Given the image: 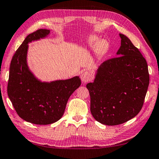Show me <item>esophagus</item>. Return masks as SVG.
Listing matches in <instances>:
<instances>
[{
    "instance_id": "34e87169",
    "label": "esophagus",
    "mask_w": 159,
    "mask_h": 159,
    "mask_svg": "<svg viewBox=\"0 0 159 159\" xmlns=\"http://www.w3.org/2000/svg\"><path fill=\"white\" fill-rule=\"evenodd\" d=\"M80 78H81L82 82L84 83H88L92 80L91 75H90V73L89 71H87V70H85V71L82 72Z\"/></svg>"
}]
</instances>
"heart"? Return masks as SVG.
<instances>
[{"label": "heart", "mask_w": 159, "mask_h": 159, "mask_svg": "<svg viewBox=\"0 0 159 159\" xmlns=\"http://www.w3.org/2000/svg\"><path fill=\"white\" fill-rule=\"evenodd\" d=\"M93 42H94V43H97L98 39H93ZM107 47V43L106 41H101V42H100L99 44H98V49H99L100 51H103V50L106 49Z\"/></svg>", "instance_id": "1"}]
</instances>
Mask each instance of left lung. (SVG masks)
Masks as SVG:
<instances>
[{"label": "left lung", "instance_id": "8db88e82", "mask_svg": "<svg viewBox=\"0 0 159 159\" xmlns=\"http://www.w3.org/2000/svg\"><path fill=\"white\" fill-rule=\"evenodd\" d=\"M120 37L118 57L101 64L94 81L86 85L92 115L109 126L127 122L140 112L149 84L144 57L127 37Z\"/></svg>", "mask_w": 159, "mask_h": 159}]
</instances>
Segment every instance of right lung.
I'll return each mask as SVG.
<instances>
[{
    "label": "right lung",
    "mask_w": 159,
    "mask_h": 159,
    "mask_svg": "<svg viewBox=\"0 0 159 159\" xmlns=\"http://www.w3.org/2000/svg\"><path fill=\"white\" fill-rule=\"evenodd\" d=\"M49 33V30L39 29L27 35L12 57L10 66L8 97L17 115L35 125H49L61 119L69 97L81 84L79 76L42 82L30 71L27 64L28 44Z\"/></svg>",
    "instance_id": "1"
}]
</instances>
